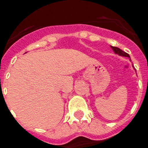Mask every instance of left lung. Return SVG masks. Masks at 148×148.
I'll list each match as a JSON object with an SVG mask.
<instances>
[{
  "instance_id": "1",
  "label": "left lung",
  "mask_w": 148,
  "mask_h": 148,
  "mask_svg": "<svg viewBox=\"0 0 148 148\" xmlns=\"http://www.w3.org/2000/svg\"><path fill=\"white\" fill-rule=\"evenodd\" d=\"M110 47H111V49H112L113 51L114 52V53H116V54H117V55L120 56H125V57H129V58H130V55H129L128 53L123 52L122 49H120V48H118V47H112V46H110Z\"/></svg>"
}]
</instances>
